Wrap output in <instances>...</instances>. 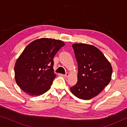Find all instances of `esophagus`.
<instances>
[{
    "instance_id": "34e87169",
    "label": "esophagus",
    "mask_w": 127,
    "mask_h": 127,
    "mask_svg": "<svg viewBox=\"0 0 127 127\" xmlns=\"http://www.w3.org/2000/svg\"><path fill=\"white\" fill-rule=\"evenodd\" d=\"M69 76V73H66L65 74H64V77H68Z\"/></svg>"
}]
</instances>
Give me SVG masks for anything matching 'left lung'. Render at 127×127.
Wrapping results in <instances>:
<instances>
[{
    "label": "left lung",
    "mask_w": 127,
    "mask_h": 127,
    "mask_svg": "<svg viewBox=\"0 0 127 127\" xmlns=\"http://www.w3.org/2000/svg\"><path fill=\"white\" fill-rule=\"evenodd\" d=\"M77 62V82L70 87L72 93L81 99L98 95L111 80L112 67L98 48L92 45H72Z\"/></svg>",
    "instance_id": "1"
}]
</instances>
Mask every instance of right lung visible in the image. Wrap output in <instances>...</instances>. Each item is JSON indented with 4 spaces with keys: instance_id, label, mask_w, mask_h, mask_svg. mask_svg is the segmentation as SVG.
<instances>
[{
    "instance_id": "add662e5",
    "label": "right lung",
    "mask_w": 127,
    "mask_h": 127,
    "mask_svg": "<svg viewBox=\"0 0 127 127\" xmlns=\"http://www.w3.org/2000/svg\"><path fill=\"white\" fill-rule=\"evenodd\" d=\"M63 41L41 38L26 47L14 66L15 81L30 95H40L48 91L56 77L53 70V58Z\"/></svg>"
}]
</instances>
